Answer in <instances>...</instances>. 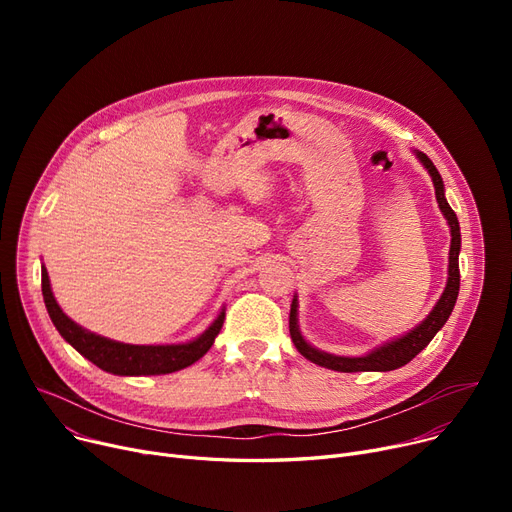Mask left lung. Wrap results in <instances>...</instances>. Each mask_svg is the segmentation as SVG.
Segmentation results:
<instances>
[{
  "label": "left lung",
  "mask_w": 512,
  "mask_h": 512,
  "mask_svg": "<svg viewBox=\"0 0 512 512\" xmlns=\"http://www.w3.org/2000/svg\"><path fill=\"white\" fill-rule=\"evenodd\" d=\"M417 155V159L421 161V166L427 170V174L432 176L434 188H436V199H438V207L442 211V215L448 222L450 228V253H448V280H446V288L442 292V297L438 299V303L434 305V309L429 311V315L421 321L419 326H415L411 332L402 334L398 338H392L388 342H384L382 346H375L373 351H369L367 355L361 357H342V355H332L326 351H319V348L311 346L305 336L301 334L299 328V299L294 294L292 305H290V338L297 346V351L309 359L315 365L328 367L334 371H344V373H357V371H392L398 369L402 365H407L409 361H413L423 348L432 342V338L442 330V326L448 321L456 297H459V288H461V272H459V253H461V226H459V218L452 211V207L446 201L444 195V182L440 172L436 170V166L432 164L423 151H413Z\"/></svg>",
  "instance_id": "left-lung-1"
}]
</instances>
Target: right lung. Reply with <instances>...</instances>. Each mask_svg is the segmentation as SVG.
<instances>
[{
	"mask_svg": "<svg viewBox=\"0 0 512 512\" xmlns=\"http://www.w3.org/2000/svg\"><path fill=\"white\" fill-rule=\"evenodd\" d=\"M41 288L47 313L60 336L85 359L114 375H164L193 365L209 351L226 319V309H222L201 336L180 344H124L72 321L53 297L45 265H41Z\"/></svg>",
	"mask_w": 512,
	"mask_h": 512,
	"instance_id": "right-lung-1",
	"label": "right lung"
}]
</instances>
